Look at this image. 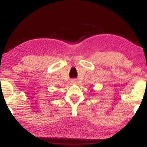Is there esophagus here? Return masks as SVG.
<instances>
[{
  "label": "esophagus",
  "instance_id": "1",
  "mask_svg": "<svg viewBox=\"0 0 147 147\" xmlns=\"http://www.w3.org/2000/svg\"><path fill=\"white\" fill-rule=\"evenodd\" d=\"M71 82L72 84H76L77 83V80H75V79H73V80H71Z\"/></svg>",
  "mask_w": 147,
  "mask_h": 147
}]
</instances>
